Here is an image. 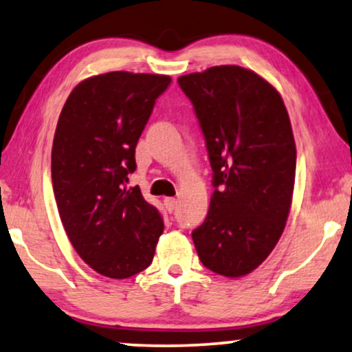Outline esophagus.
<instances>
[{"label":"esophagus","instance_id":"obj_1","mask_svg":"<svg viewBox=\"0 0 352 352\" xmlns=\"http://www.w3.org/2000/svg\"><path fill=\"white\" fill-rule=\"evenodd\" d=\"M163 204H165V208L168 210V213H173L177 206V200L176 199H165L163 200Z\"/></svg>","mask_w":352,"mask_h":352}]
</instances>
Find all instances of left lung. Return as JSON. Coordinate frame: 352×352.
I'll use <instances>...</instances> for the list:
<instances>
[{"instance_id": "obj_1", "label": "left lung", "mask_w": 352, "mask_h": 352, "mask_svg": "<svg viewBox=\"0 0 352 352\" xmlns=\"http://www.w3.org/2000/svg\"><path fill=\"white\" fill-rule=\"evenodd\" d=\"M204 133L214 190L192 232L205 267L240 277L269 256L285 229L296 147L285 104L272 85L239 65L177 78Z\"/></svg>"}]
</instances>
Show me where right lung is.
Instances as JSON below:
<instances>
[{"mask_svg":"<svg viewBox=\"0 0 352 352\" xmlns=\"http://www.w3.org/2000/svg\"><path fill=\"white\" fill-rule=\"evenodd\" d=\"M166 75L110 74L81 81L65 100L51 155L52 189L67 237L96 272L126 278L151 266L163 232L155 206L139 187L136 146Z\"/></svg>","mask_w":352,"mask_h":352,"instance_id":"add662e5","label":"right lung"}]
</instances>
